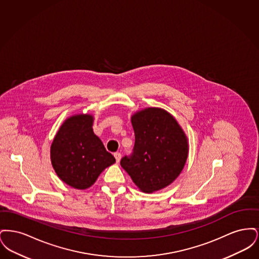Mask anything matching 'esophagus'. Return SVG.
<instances>
[{
	"mask_svg": "<svg viewBox=\"0 0 259 259\" xmlns=\"http://www.w3.org/2000/svg\"><path fill=\"white\" fill-rule=\"evenodd\" d=\"M114 157H115V160L116 162H119L120 159H121V153L120 152H114Z\"/></svg>",
	"mask_w": 259,
	"mask_h": 259,
	"instance_id": "1",
	"label": "esophagus"
}]
</instances>
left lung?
Segmentation results:
<instances>
[{
	"mask_svg": "<svg viewBox=\"0 0 259 259\" xmlns=\"http://www.w3.org/2000/svg\"><path fill=\"white\" fill-rule=\"evenodd\" d=\"M131 121L135 145L120 165L141 190L157 191L183 171L188 154L186 137L177 120L162 109L139 111Z\"/></svg>",
	"mask_w": 259,
	"mask_h": 259,
	"instance_id": "obj_1",
	"label": "left lung"
}]
</instances>
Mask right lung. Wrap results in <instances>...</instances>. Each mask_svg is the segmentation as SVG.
<instances>
[{
  "label": "right lung",
  "mask_w": 259,
  "mask_h": 259,
  "mask_svg": "<svg viewBox=\"0 0 259 259\" xmlns=\"http://www.w3.org/2000/svg\"><path fill=\"white\" fill-rule=\"evenodd\" d=\"M93 118L78 114L68 118L55 136L50 149L52 166L67 185L85 189L115 162L92 130Z\"/></svg>",
  "instance_id": "obj_1"
}]
</instances>
